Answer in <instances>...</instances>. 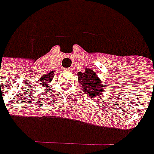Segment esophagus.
Returning a JSON list of instances; mask_svg holds the SVG:
<instances>
[{"label": "esophagus", "instance_id": "1", "mask_svg": "<svg viewBox=\"0 0 154 154\" xmlns=\"http://www.w3.org/2000/svg\"><path fill=\"white\" fill-rule=\"evenodd\" d=\"M65 71H68V72H70V71H72V68H65Z\"/></svg>", "mask_w": 154, "mask_h": 154}]
</instances>
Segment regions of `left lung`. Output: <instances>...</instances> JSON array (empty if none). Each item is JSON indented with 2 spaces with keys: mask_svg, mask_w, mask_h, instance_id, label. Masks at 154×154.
Returning a JSON list of instances; mask_svg holds the SVG:
<instances>
[{
  "mask_svg": "<svg viewBox=\"0 0 154 154\" xmlns=\"http://www.w3.org/2000/svg\"><path fill=\"white\" fill-rule=\"evenodd\" d=\"M77 74L78 80L82 86L83 92H86V94L96 99L101 94H103V86L95 72L90 68H86L84 73L79 72Z\"/></svg>",
  "mask_w": 154,
  "mask_h": 154,
  "instance_id": "left-lung-1",
  "label": "left lung"
}]
</instances>
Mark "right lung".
Returning a JSON list of instances; mask_svg holds the SVG:
<instances>
[{"mask_svg":"<svg viewBox=\"0 0 154 154\" xmlns=\"http://www.w3.org/2000/svg\"><path fill=\"white\" fill-rule=\"evenodd\" d=\"M54 75H55V74H54L53 72H51L50 74H45V75H43V76L40 78V80H39V85H40V86H47V84L50 83L51 80H52Z\"/></svg>","mask_w":154,"mask_h":154,"instance_id":"1","label":"right lung"}]
</instances>
